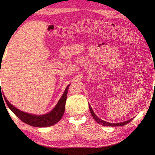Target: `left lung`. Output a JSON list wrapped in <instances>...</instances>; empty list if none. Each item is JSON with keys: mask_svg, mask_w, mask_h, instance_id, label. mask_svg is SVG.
Returning a JSON list of instances; mask_svg holds the SVG:
<instances>
[{"mask_svg": "<svg viewBox=\"0 0 155 155\" xmlns=\"http://www.w3.org/2000/svg\"><path fill=\"white\" fill-rule=\"evenodd\" d=\"M89 108H90L91 115H92L94 119L98 123V124H101L103 125V126H105V127H122V126H124V125H126L127 124H128V123L132 121V120H133V119H130V120H127V121H125V122H120V123H109V122L104 121V120H103L100 119L98 116H96V115L94 114V111L92 110V109H91L90 104L89 105Z\"/></svg>", "mask_w": 155, "mask_h": 155, "instance_id": "1", "label": "left lung"}]
</instances>
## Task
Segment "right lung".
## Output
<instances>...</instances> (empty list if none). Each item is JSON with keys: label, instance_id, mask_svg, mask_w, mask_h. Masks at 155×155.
<instances>
[{"label": "right lung", "instance_id": "1", "mask_svg": "<svg viewBox=\"0 0 155 155\" xmlns=\"http://www.w3.org/2000/svg\"><path fill=\"white\" fill-rule=\"evenodd\" d=\"M70 85L67 86L66 89L63 94L61 98H60L58 103L57 104L55 107L52 110V111L48 113V114L41 115H32L27 113L23 112L20 110L15 108L14 106L7 101V98L4 96L5 101L8 106L9 108L12 110V112L18 117V118L20 119L23 122L26 123L32 127H51L56 123L58 122L61 119L65 111V102L67 99V94L68 91V87Z\"/></svg>", "mask_w": 155, "mask_h": 155}]
</instances>
